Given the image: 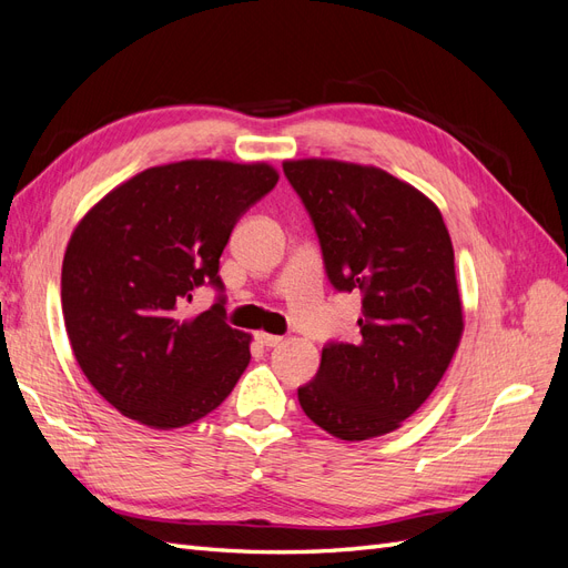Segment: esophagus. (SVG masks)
<instances>
[{
	"instance_id": "34e87169",
	"label": "esophagus",
	"mask_w": 568,
	"mask_h": 568,
	"mask_svg": "<svg viewBox=\"0 0 568 568\" xmlns=\"http://www.w3.org/2000/svg\"><path fill=\"white\" fill-rule=\"evenodd\" d=\"M255 338H257V343H261V346H265V348H274V346H280V343H282V336L265 334V332H257Z\"/></svg>"
}]
</instances>
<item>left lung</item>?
Wrapping results in <instances>:
<instances>
[{"label":"left lung","instance_id":"left-lung-1","mask_svg":"<svg viewBox=\"0 0 568 568\" xmlns=\"http://www.w3.org/2000/svg\"><path fill=\"white\" fill-rule=\"evenodd\" d=\"M336 291H359L355 343L332 341L303 412L341 440L390 434L434 393L462 338L448 227L432 199L374 165L284 161Z\"/></svg>","mask_w":568,"mask_h":568}]
</instances>
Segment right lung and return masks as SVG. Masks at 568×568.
I'll use <instances>...</instances> for the list:
<instances>
[{"mask_svg": "<svg viewBox=\"0 0 568 568\" xmlns=\"http://www.w3.org/2000/svg\"><path fill=\"white\" fill-rule=\"evenodd\" d=\"M277 180L267 163L156 165L78 222L61 270L63 322L82 374L120 415L170 432L232 393L251 336L225 322L220 255ZM203 283L221 291L219 303L184 318Z\"/></svg>", "mask_w": 568, "mask_h": 568, "instance_id": "obj_1", "label": "right lung"}]
</instances>
